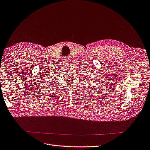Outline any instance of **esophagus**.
I'll return each instance as SVG.
<instances>
[{
  "label": "esophagus",
  "instance_id": "obj_1",
  "mask_svg": "<svg viewBox=\"0 0 150 150\" xmlns=\"http://www.w3.org/2000/svg\"><path fill=\"white\" fill-rule=\"evenodd\" d=\"M64 61L68 62V58H65V59H64Z\"/></svg>",
  "mask_w": 150,
  "mask_h": 150
}]
</instances>
